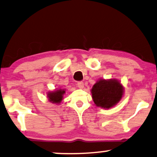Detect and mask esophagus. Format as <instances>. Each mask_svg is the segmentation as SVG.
I'll list each match as a JSON object with an SVG mask.
<instances>
[{
	"label": "esophagus",
	"instance_id": "obj_1",
	"mask_svg": "<svg viewBox=\"0 0 157 157\" xmlns=\"http://www.w3.org/2000/svg\"><path fill=\"white\" fill-rule=\"evenodd\" d=\"M77 86L80 89H82L83 87H84V83H83L82 81H80V82H78L77 83Z\"/></svg>",
	"mask_w": 157,
	"mask_h": 157
}]
</instances>
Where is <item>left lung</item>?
Returning a JSON list of instances; mask_svg holds the SVG:
<instances>
[{
  "label": "left lung",
  "instance_id": "obj_1",
  "mask_svg": "<svg viewBox=\"0 0 157 157\" xmlns=\"http://www.w3.org/2000/svg\"><path fill=\"white\" fill-rule=\"evenodd\" d=\"M124 87L117 80L101 79L93 85L92 98L98 107L108 109L120 101L124 95Z\"/></svg>",
  "mask_w": 157,
  "mask_h": 157
}]
</instances>
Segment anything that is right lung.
<instances>
[{
	"label": "right lung",
	"instance_id": "add662e5",
	"mask_svg": "<svg viewBox=\"0 0 157 157\" xmlns=\"http://www.w3.org/2000/svg\"><path fill=\"white\" fill-rule=\"evenodd\" d=\"M64 93H65L64 90L59 89L53 92H49L48 93L47 97L49 98V101L52 102V103L59 104L61 103L62 99H63V95Z\"/></svg>",
	"mask_w": 157,
	"mask_h": 157
}]
</instances>
